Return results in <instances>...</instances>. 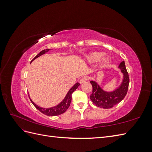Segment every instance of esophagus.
Masks as SVG:
<instances>
[{"instance_id": "34e87169", "label": "esophagus", "mask_w": 152, "mask_h": 152, "mask_svg": "<svg viewBox=\"0 0 152 152\" xmlns=\"http://www.w3.org/2000/svg\"><path fill=\"white\" fill-rule=\"evenodd\" d=\"M89 79V77L88 76H83L82 78H81L80 80V83H84L85 82H86L87 80H88Z\"/></svg>"}]
</instances>
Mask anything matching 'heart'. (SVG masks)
<instances>
[{"mask_svg": "<svg viewBox=\"0 0 152 152\" xmlns=\"http://www.w3.org/2000/svg\"><path fill=\"white\" fill-rule=\"evenodd\" d=\"M102 55H103L102 53H101V52L93 53L91 54H90L89 56H88V57H87V59H88V61L90 63H94V62H96V61H98L100 58L102 56ZM108 60V59L107 57H104V59H102L101 63L102 64H104L106 62H107Z\"/></svg>", "mask_w": 152, "mask_h": 152, "instance_id": "b5f03b06", "label": "heart"}]
</instances>
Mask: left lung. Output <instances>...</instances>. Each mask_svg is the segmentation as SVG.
Returning a JSON list of instances; mask_svg holds the SVG:
<instances>
[{"mask_svg":"<svg viewBox=\"0 0 152 152\" xmlns=\"http://www.w3.org/2000/svg\"><path fill=\"white\" fill-rule=\"evenodd\" d=\"M124 74V80L119 88L113 92H106L100 88L95 82L91 81L93 91L90 99L93 104L102 108H111L120 102L125 98L128 91L129 84V76L125 67V61H122L119 66Z\"/></svg>","mask_w":152,"mask_h":152,"instance_id":"left-lung-1","label":"left lung"}]
</instances>
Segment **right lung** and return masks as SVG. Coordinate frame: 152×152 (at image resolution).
<instances>
[{"label":"right lung","instance_id":"add662e5","mask_svg":"<svg viewBox=\"0 0 152 152\" xmlns=\"http://www.w3.org/2000/svg\"><path fill=\"white\" fill-rule=\"evenodd\" d=\"M49 50H50V49H46V50H44L42 51H41L40 52L38 53L33 60L31 61V62L33 60L36 59V58L42 56V55L44 54L45 53L48 52V51ZM80 85V84L79 83H76V84L74 85L72 87V88L69 90V91L68 92L66 96L63 99V101L61 102L59 104L54 106V107H51V108H44L39 107V106H37L36 104H34V103L31 101V99H30V97H29V99L31 100V101L32 102V103H33V104L35 106V108L38 109V110H39L40 112L42 113V114L46 115H48V116L59 115L62 114H63V113L65 112L67 110V109L69 108V107L70 106V102H71V100H72V93L74 91H75V90L77 88H78V86Z\"/></svg>","mask_w":152,"mask_h":152}]
</instances>
